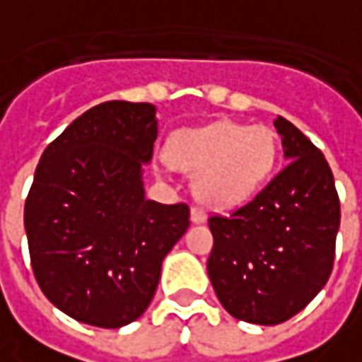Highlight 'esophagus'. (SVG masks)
<instances>
[{
    "instance_id": "1",
    "label": "esophagus",
    "mask_w": 362,
    "mask_h": 362,
    "mask_svg": "<svg viewBox=\"0 0 362 362\" xmlns=\"http://www.w3.org/2000/svg\"><path fill=\"white\" fill-rule=\"evenodd\" d=\"M190 218H192V223H204V221H206V211L200 209V206H192Z\"/></svg>"
}]
</instances>
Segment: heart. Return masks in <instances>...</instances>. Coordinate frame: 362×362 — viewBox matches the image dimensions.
Segmentation results:
<instances>
[{
	"instance_id": "obj_1",
	"label": "heart",
	"mask_w": 362,
	"mask_h": 362,
	"mask_svg": "<svg viewBox=\"0 0 362 362\" xmlns=\"http://www.w3.org/2000/svg\"><path fill=\"white\" fill-rule=\"evenodd\" d=\"M168 162L194 172L192 188L202 202L233 206L255 194L277 160V139L265 125L216 121L178 132L168 144Z\"/></svg>"
}]
</instances>
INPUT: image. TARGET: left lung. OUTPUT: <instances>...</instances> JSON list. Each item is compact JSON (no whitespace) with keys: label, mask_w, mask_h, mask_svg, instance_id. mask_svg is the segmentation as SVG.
Listing matches in <instances>:
<instances>
[{"label":"left lung","mask_w":362,"mask_h":362,"mask_svg":"<svg viewBox=\"0 0 362 362\" xmlns=\"http://www.w3.org/2000/svg\"><path fill=\"white\" fill-rule=\"evenodd\" d=\"M288 165L253 200L209 218V277L237 320L274 326L316 298L332 274L340 200L324 153L288 119L274 121Z\"/></svg>","instance_id":"obj_1"}]
</instances>
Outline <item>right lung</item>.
<instances>
[{
  "label": "right lung",
  "instance_id": "obj_1",
  "mask_svg": "<svg viewBox=\"0 0 362 362\" xmlns=\"http://www.w3.org/2000/svg\"><path fill=\"white\" fill-rule=\"evenodd\" d=\"M156 137L153 105L107 101L74 119L36 165L24 206L32 272L44 296L78 322L137 320L190 225L188 204L146 198L141 165Z\"/></svg>",
  "mask_w": 362,
  "mask_h": 362
}]
</instances>
